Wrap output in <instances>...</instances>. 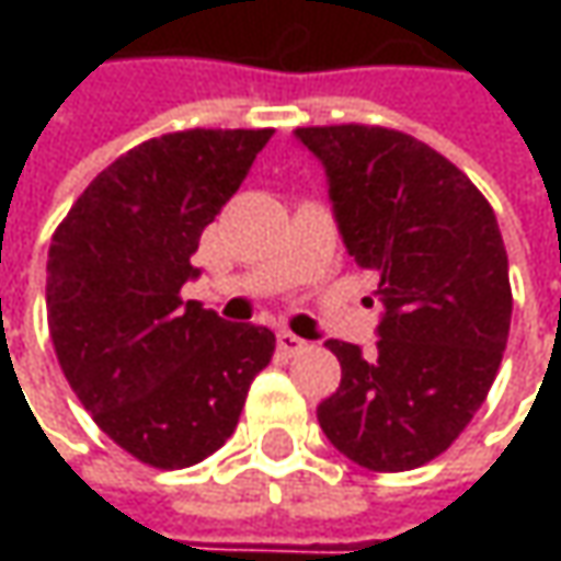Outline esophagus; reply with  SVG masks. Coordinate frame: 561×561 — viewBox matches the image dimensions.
<instances>
[{
	"label": "esophagus",
	"mask_w": 561,
	"mask_h": 561,
	"mask_svg": "<svg viewBox=\"0 0 561 561\" xmlns=\"http://www.w3.org/2000/svg\"><path fill=\"white\" fill-rule=\"evenodd\" d=\"M277 350H280V353H287V356H296V353L309 350V343H306V340H299L296 334H290V331H280V334H277Z\"/></svg>",
	"instance_id": "obj_1"
}]
</instances>
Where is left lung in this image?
I'll use <instances>...</instances> for the list:
<instances>
[{
	"instance_id": "8db88e82",
	"label": "left lung",
	"mask_w": 561,
	"mask_h": 561,
	"mask_svg": "<svg viewBox=\"0 0 561 561\" xmlns=\"http://www.w3.org/2000/svg\"><path fill=\"white\" fill-rule=\"evenodd\" d=\"M328 168L350 255L375 271L377 353L328 340L343 368L318 424L368 471L446 453L484 405L512 321L508 259L484 193L437 149L368 124L296 127Z\"/></svg>"
}]
</instances>
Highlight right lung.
<instances>
[{"mask_svg": "<svg viewBox=\"0 0 561 561\" xmlns=\"http://www.w3.org/2000/svg\"><path fill=\"white\" fill-rule=\"evenodd\" d=\"M268 140L271 127L152 137L99 171L55 227V356L99 431L142 465L174 471L221 449L274 356L268 328L181 299L203 230Z\"/></svg>", "mask_w": 561, "mask_h": 561, "instance_id": "add662e5", "label": "right lung"}]
</instances>
